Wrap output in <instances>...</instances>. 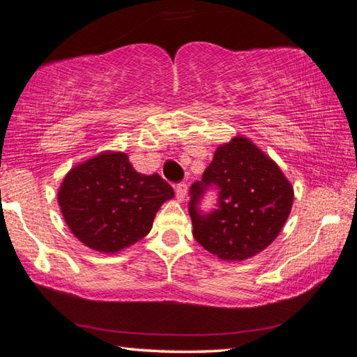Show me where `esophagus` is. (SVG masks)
I'll use <instances>...</instances> for the list:
<instances>
[{"label":"esophagus","instance_id":"1","mask_svg":"<svg viewBox=\"0 0 357 357\" xmlns=\"http://www.w3.org/2000/svg\"><path fill=\"white\" fill-rule=\"evenodd\" d=\"M174 192H176V200L184 202L187 197V192H189V187H187V184H178L174 187Z\"/></svg>","mask_w":357,"mask_h":357}]
</instances>
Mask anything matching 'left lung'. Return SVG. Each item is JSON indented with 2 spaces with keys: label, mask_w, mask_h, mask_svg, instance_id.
I'll return each mask as SVG.
<instances>
[{
  "label": "left lung",
  "mask_w": 357,
  "mask_h": 357,
  "mask_svg": "<svg viewBox=\"0 0 357 357\" xmlns=\"http://www.w3.org/2000/svg\"><path fill=\"white\" fill-rule=\"evenodd\" d=\"M220 187V208L203 216L196 209L204 190ZM193 238L223 261L255 257L279 236L291 213L294 190L275 160L250 138L234 135L217 146L203 179L190 187Z\"/></svg>",
  "instance_id": "1"
}]
</instances>
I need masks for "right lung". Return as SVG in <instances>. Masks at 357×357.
<instances>
[{"label":"right lung","mask_w":357,"mask_h":357,"mask_svg":"<svg viewBox=\"0 0 357 357\" xmlns=\"http://www.w3.org/2000/svg\"><path fill=\"white\" fill-rule=\"evenodd\" d=\"M173 197V187L160 174L135 172L123 151H104L72 167L58 189L72 234L110 255L146 236L155 213Z\"/></svg>","instance_id":"obj_1"}]
</instances>
